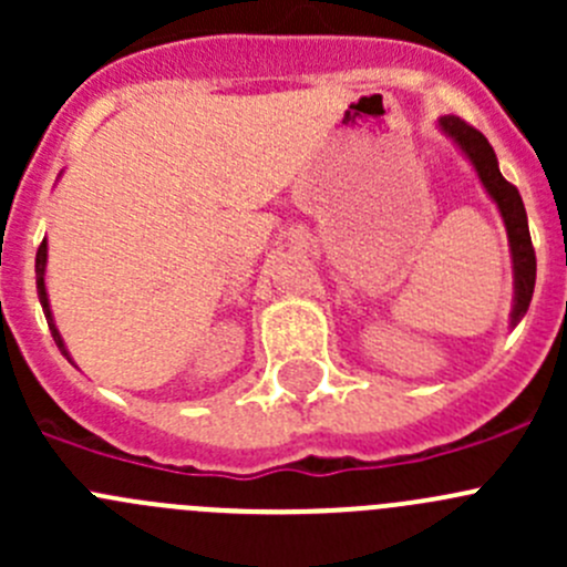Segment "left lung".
<instances>
[{
  "mask_svg": "<svg viewBox=\"0 0 567 567\" xmlns=\"http://www.w3.org/2000/svg\"><path fill=\"white\" fill-rule=\"evenodd\" d=\"M439 128L444 136L458 145V151L468 158V164L477 173L480 183L488 192V197L494 199L496 208H499L502 221H505L507 241H511V260H513V310H511V326L522 323V318L527 316L532 290H535V249H532L529 238V225H527V210H524L522 194L513 183H507L499 173V162H496L494 147L488 145L483 134L477 128H472L468 123H463L455 114H444L439 117Z\"/></svg>",
  "mask_w": 567,
  "mask_h": 567,
  "instance_id": "1",
  "label": "left lung"
}]
</instances>
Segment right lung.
Returning <instances> with one entry per match:
<instances>
[{
    "label": "right lung",
    "mask_w": 567,
    "mask_h": 567,
    "mask_svg": "<svg viewBox=\"0 0 567 567\" xmlns=\"http://www.w3.org/2000/svg\"><path fill=\"white\" fill-rule=\"evenodd\" d=\"M45 257H49V249H45V241L40 244L38 255H35V279H38V299H40V307H43V316H45V323H49L51 329V337H54L56 348H60L62 353H65L68 359H71V353H68L65 342H62L60 337V329L54 326V316H51V307H49V293H45Z\"/></svg>",
    "instance_id": "obj_1"
}]
</instances>
